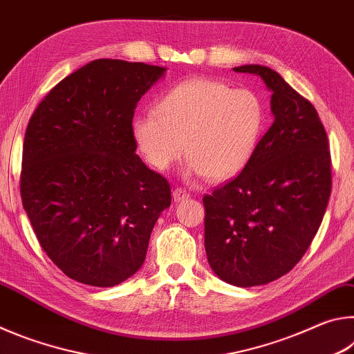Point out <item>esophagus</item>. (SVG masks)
Instances as JSON below:
<instances>
[{
    "label": "esophagus",
    "mask_w": 354,
    "mask_h": 354,
    "mask_svg": "<svg viewBox=\"0 0 354 354\" xmlns=\"http://www.w3.org/2000/svg\"><path fill=\"white\" fill-rule=\"evenodd\" d=\"M173 198H175V201H183L185 198H189V192L183 187H176L173 190Z\"/></svg>",
    "instance_id": "esophagus-1"
}]
</instances>
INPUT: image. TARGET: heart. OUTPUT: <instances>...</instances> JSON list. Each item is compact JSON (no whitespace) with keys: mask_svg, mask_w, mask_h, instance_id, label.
Segmentation results:
<instances>
[{"mask_svg":"<svg viewBox=\"0 0 354 354\" xmlns=\"http://www.w3.org/2000/svg\"><path fill=\"white\" fill-rule=\"evenodd\" d=\"M263 123L266 107L251 88L192 77L167 92L154 111L140 113L133 133L154 169L169 170L185 151L192 171L221 181L248 164Z\"/></svg>","mask_w":354,"mask_h":354,"instance_id":"obj_1","label":"heart"}]
</instances>
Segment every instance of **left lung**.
<instances>
[{
  "label": "left lung",
  "mask_w": 354,
  "mask_h": 354,
  "mask_svg": "<svg viewBox=\"0 0 354 354\" xmlns=\"http://www.w3.org/2000/svg\"><path fill=\"white\" fill-rule=\"evenodd\" d=\"M234 71L262 77L274 120L243 170L203 196L205 248L218 278L251 287L289 273L314 241L331 195V154L315 107L277 71Z\"/></svg>",
  "instance_id": "8db88e82"
}]
</instances>
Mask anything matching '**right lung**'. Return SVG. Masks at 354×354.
Here are the masks:
<instances>
[{"label": "right lung", "instance_id": "obj_1", "mask_svg": "<svg viewBox=\"0 0 354 354\" xmlns=\"http://www.w3.org/2000/svg\"><path fill=\"white\" fill-rule=\"evenodd\" d=\"M164 67L97 59L65 77L29 120L23 207L40 247L68 278L112 287L139 270L167 179L136 154L137 103Z\"/></svg>", "mask_w": 354, "mask_h": 354}]
</instances>
